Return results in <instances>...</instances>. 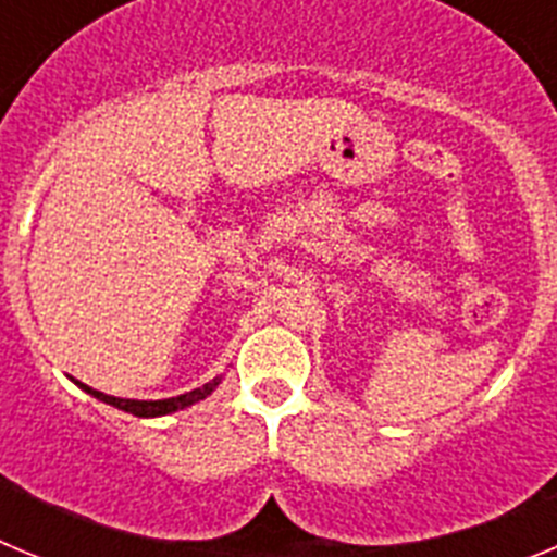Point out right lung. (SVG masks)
<instances>
[{"label":"right lung","mask_w":557,"mask_h":557,"mask_svg":"<svg viewBox=\"0 0 557 557\" xmlns=\"http://www.w3.org/2000/svg\"><path fill=\"white\" fill-rule=\"evenodd\" d=\"M218 385H220V379H211L209 385L198 387V391H189V393H184V396H175V398H161V401H136V398H116V396H108V393L91 391L88 385H81V387L86 393H91L95 398H100V401H106V405H113L116 410H125V412H131V416H139V418H156V416H166V412L184 410V407L195 405V401H200V398L209 396V393L214 391Z\"/></svg>","instance_id":"add662e5"}]
</instances>
